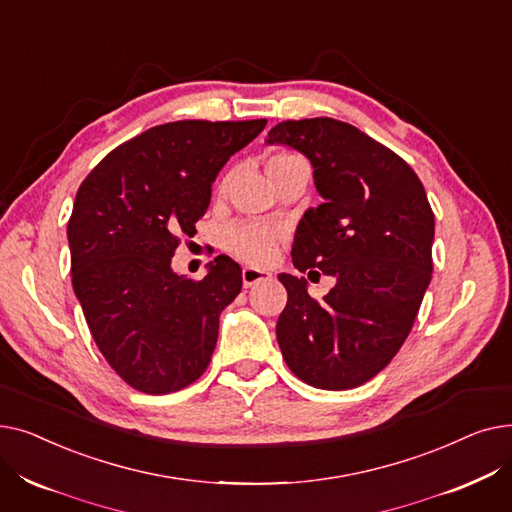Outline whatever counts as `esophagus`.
<instances>
[{
  "instance_id": "esophagus-1",
  "label": "esophagus",
  "mask_w": 512,
  "mask_h": 512,
  "mask_svg": "<svg viewBox=\"0 0 512 512\" xmlns=\"http://www.w3.org/2000/svg\"><path fill=\"white\" fill-rule=\"evenodd\" d=\"M270 278V272H263V270H255V267H245L242 270V286L245 288H251L263 280Z\"/></svg>"
}]
</instances>
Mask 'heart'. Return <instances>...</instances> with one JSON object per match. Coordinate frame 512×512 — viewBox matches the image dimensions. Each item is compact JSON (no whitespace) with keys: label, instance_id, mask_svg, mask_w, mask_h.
Here are the masks:
<instances>
[{"label":"heart","instance_id":"obj_1","mask_svg":"<svg viewBox=\"0 0 512 512\" xmlns=\"http://www.w3.org/2000/svg\"><path fill=\"white\" fill-rule=\"evenodd\" d=\"M294 161H299L297 155H292L288 151H276L265 161L267 174H274L276 170L294 164ZM226 188H228V176H224L218 182L220 193H224ZM222 240H224V247L238 259L247 261L251 265H265L276 257L280 234L272 226L261 224V222H236L224 230Z\"/></svg>","mask_w":512,"mask_h":512}]
</instances>
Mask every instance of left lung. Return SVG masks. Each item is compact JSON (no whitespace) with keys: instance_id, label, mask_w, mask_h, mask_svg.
<instances>
[{"instance_id":"left-lung-1","label":"left lung","mask_w":512,"mask_h":512,"mask_svg":"<svg viewBox=\"0 0 512 512\" xmlns=\"http://www.w3.org/2000/svg\"><path fill=\"white\" fill-rule=\"evenodd\" d=\"M267 145L303 153L324 203L301 218L292 242L299 272L334 276L321 301L307 280L280 274L288 303L276 336L290 371L324 390L357 388L407 340L432 280L434 211L405 159L334 120H286Z\"/></svg>"}]
</instances>
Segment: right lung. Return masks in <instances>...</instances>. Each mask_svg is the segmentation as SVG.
I'll use <instances>...</instances> for the list:
<instances>
[{"instance_id":"add662e5","label":"right lung","mask_w":512,"mask_h":512,"mask_svg":"<svg viewBox=\"0 0 512 512\" xmlns=\"http://www.w3.org/2000/svg\"><path fill=\"white\" fill-rule=\"evenodd\" d=\"M267 120H180L105 155L80 184L68 222L72 286L105 361L145 394L199 380L220 313L242 288L240 265L215 257L199 282L172 270L178 236H193L211 184Z\"/></svg>"}]
</instances>
